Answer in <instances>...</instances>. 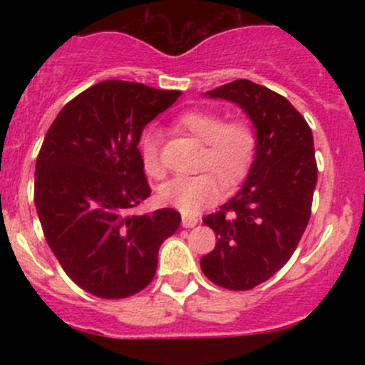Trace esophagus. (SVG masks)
<instances>
[{
    "label": "esophagus",
    "instance_id": "34e87169",
    "mask_svg": "<svg viewBox=\"0 0 365 365\" xmlns=\"http://www.w3.org/2000/svg\"><path fill=\"white\" fill-rule=\"evenodd\" d=\"M197 223H199V220H197L195 216H185V215H183L182 225L185 226V228H194Z\"/></svg>",
    "mask_w": 365,
    "mask_h": 365
}]
</instances>
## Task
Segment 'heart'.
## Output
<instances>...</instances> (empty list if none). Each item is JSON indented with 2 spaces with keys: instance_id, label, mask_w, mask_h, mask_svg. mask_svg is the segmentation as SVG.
I'll return each mask as SVG.
<instances>
[{
  "instance_id": "heart-1",
  "label": "heart",
  "mask_w": 365,
  "mask_h": 365,
  "mask_svg": "<svg viewBox=\"0 0 365 365\" xmlns=\"http://www.w3.org/2000/svg\"><path fill=\"white\" fill-rule=\"evenodd\" d=\"M175 125L204 144L200 170L204 173L190 178L171 180L161 187L159 197L165 204L180 209L185 215H195L200 209L212 206L223 195L225 185H235L245 178L252 166L257 149V135L249 120H225L212 110H190L182 113ZM140 154L149 177L161 180L166 175L159 150V133L148 130L142 135Z\"/></svg>"
}]
</instances>
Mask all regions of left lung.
Returning a JSON list of instances; mask_svg holds the SVG:
<instances>
[{
    "instance_id": "8db88e82",
    "label": "left lung",
    "mask_w": 365,
    "mask_h": 365,
    "mask_svg": "<svg viewBox=\"0 0 365 365\" xmlns=\"http://www.w3.org/2000/svg\"><path fill=\"white\" fill-rule=\"evenodd\" d=\"M207 96L249 115L257 149L244 187L202 220L217 242L200 267L217 287L252 290L288 262L307 228L317 183L312 132L287 98L245 78Z\"/></svg>"
}]
</instances>
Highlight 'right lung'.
<instances>
[{
  "label": "right lung",
  "mask_w": 365,
  "mask_h": 365,
  "mask_svg": "<svg viewBox=\"0 0 365 365\" xmlns=\"http://www.w3.org/2000/svg\"><path fill=\"white\" fill-rule=\"evenodd\" d=\"M182 92L104 81L63 106L36 163L34 202L65 273L99 299H127L153 282L159 247L178 230L165 207L133 209L150 195L142 130Z\"/></svg>",
  "instance_id": "1"
}]
</instances>
